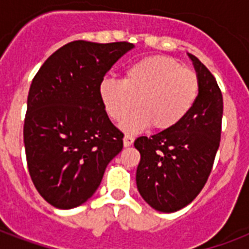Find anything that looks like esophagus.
<instances>
[{"instance_id": "obj_1", "label": "esophagus", "mask_w": 249, "mask_h": 249, "mask_svg": "<svg viewBox=\"0 0 249 249\" xmlns=\"http://www.w3.org/2000/svg\"><path fill=\"white\" fill-rule=\"evenodd\" d=\"M133 142H134V137L129 136V134H125V137H124V146H125V147H129V146H132Z\"/></svg>"}]
</instances>
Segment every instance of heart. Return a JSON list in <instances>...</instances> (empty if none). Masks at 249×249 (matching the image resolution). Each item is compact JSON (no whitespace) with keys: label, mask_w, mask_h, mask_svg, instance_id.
<instances>
[{"label":"heart","mask_w":249,"mask_h":249,"mask_svg":"<svg viewBox=\"0 0 249 249\" xmlns=\"http://www.w3.org/2000/svg\"><path fill=\"white\" fill-rule=\"evenodd\" d=\"M200 83L191 68L165 55H151L125 68L121 81L103 80L99 85L103 108L109 119L124 121L138 105V112L124 123L128 130L150 124L166 130L179 124L193 109Z\"/></svg>","instance_id":"1"}]
</instances>
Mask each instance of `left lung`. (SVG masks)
Returning <instances> with one entry per match:
<instances>
[{"instance_id":"8db88e82","label":"left lung","mask_w":249,"mask_h":249,"mask_svg":"<svg viewBox=\"0 0 249 249\" xmlns=\"http://www.w3.org/2000/svg\"><path fill=\"white\" fill-rule=\"evenodd\" d=\"M200 83L199 95L187 116L170 129L140 137L137 187L141 196L160 212H176L199 195L212 172L220 147L224 101L214 76L190 55Z\"/></svg>"}]
</instances>
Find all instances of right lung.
<instances>
[{
  "mask_svg": "<svg viewBox=\"0 0 249 249\" xmlns=\"http://www.w3.org/2000/svg\"><path fill=\"white\" fill-rule=\"evenodd\" d=\"M130 42L72 41L33 77L24 119L25 158L33 185L49 204L79 207L123 150V132L107 116L99 85Z\"/></svg>",
  "mask_w": 249,
  "mask_h": 249,
  "instance_id": "obj_1",
  "label": "right lung"
}]
</instances>
